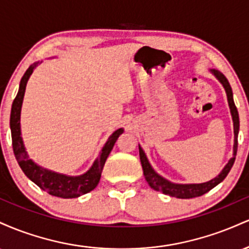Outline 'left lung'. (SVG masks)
<instances>
[{
    "label": "left lung",
    "instance_id": "obj_1",
    "mask_svg": "<svg viewBox=\"0 0 249 249\" xmlns=\"http://www.w3.org/2000/svg\"><path fill=\"white\" fill-rule=\"evenodd\" d=\"M214 73V76L219 79L220 83L224 85L226 93H227V99H228V104H230V108H231V113H232V118H233V123H234V153H233V158H231V160L227 162V165L224 167V170L221 171V173L219 174L216 178H214L212 180L207 182H202V184H186V185H181V184H173V182H170L168 180L164 179L162 177L159 176L154 172V170L151 167L150 162H148L146 156H145L144 151L142 150V147L139 146V157H141V162L142 166V171H144V177L146 179V181L148 182L151 187L156 191H160L164 194H167L170 196H174V198H179V199H191V198H196V196H200L202 194L207 193L208 191L212 190L213 187H215L216 185L220 184V182L224 180L227 174L230 173L231 168H232L234 161H235V156H236V151H238V133H239V113H238V108H236L235 104H234L233 101V92H232V88H231L230 83H228L227 78L222 75L221 72L218 70H211Z\"/></svg>",
    "mask_w": 249,
    "mask_h": 249
}]
</instances>
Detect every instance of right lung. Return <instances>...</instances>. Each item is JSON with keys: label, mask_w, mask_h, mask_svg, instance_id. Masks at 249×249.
I'll return each mask as SVG.
<instances>
[{"label": "right lung", "mask_w": 249, "mask_h": 249, "mask_svg": "<svg viewBox=\"0 0 249 249\" xmlns=\"http://www.w3.org/2000/svg\"><path fill=\"white\" fill-rule=\"evenodd\" d=\"M37 63H34L28 68L25 73L22 77L21 83H19V89L17 96L13 102L10 113V128H11V139H13V150L16 157V160L18 162L19 167L22 168L25 176L29 178L31 181L35 182L41 190L45 191L47 193L58 198H77V196H83V194L90 192L98 185L99 179H101L103 167H104L105 161H107L108 154L113 148V145L118 139V137L124 132L123 128L115 131L112 136H110L108 141L103 147L101 154L96 159L93 165L87 173L82 174L78 177H68L58 174L55 172L48 171L47 168L39 167L28 157L27 151H25L23 142L21 137V126H19V117H21V107L22 102L25 92V87L29 79L33 70L35 69Z\"/></svg>", "instance_id": "obj_1"}]
</instances>
